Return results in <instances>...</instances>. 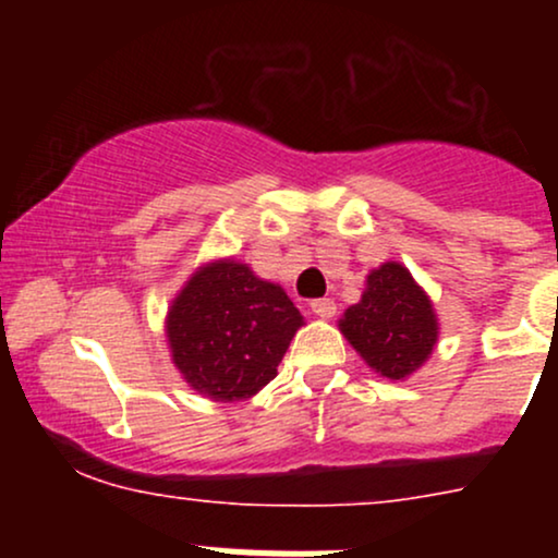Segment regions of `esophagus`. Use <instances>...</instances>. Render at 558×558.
I'll return each mask as SVG.
<instances>
[{
	"label": "esophagus",
	"instance_id": "obj_1",
	"mask_svg": "<svg viewBox=\"0 0 558 558\" xmlns=\"http://www.w3.org/2000/svg\"><path fill=\"white\" fill-rule=\"evenodd\" d=\"M312 312H315L317 317L330 319L332 315H336V301H332V299H315V301H312Z\"/></svg>",
	"mask_w": 558,
	"mask_h": 558
}]
</instances>
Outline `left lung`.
Segmentation results:
<instances>
[{"mask_svg": "<svg viewBox=\"0 0 558 558\" xmlns=\"http://www.w3.org/2000/svg\"><path fill=\"white\" fill-rule=\"evenodd\" d=\"M338 328L388 380L417 373L438 343L433 301L399 262H386L367 275L360 304L343 312Z\"/></svg>", "mask_w": 558, "mask_h": 558, "instance_id": "8db88e82", "label": "left lung"}]
</instances>
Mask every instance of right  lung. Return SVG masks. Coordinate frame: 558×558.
Instances as JSON below:
<instances>
[{
	"mask_svg": "<svg viewBox=\"0 0 558 558\" xmlns=\"http://www.w3.org/2000/svg\"><path fill=\"white\" fill-rule=\"evenodd\" d=\"M304 317L280 286L235 259H215L185 280L165 319L172 364L196 393L246 401L278 375Z\"/></svg>",
	"mask_w": 558,
	"mask_h": 558,
	"instance_id": "obj_1",
	"label": "right lung"
}]
</instances>
